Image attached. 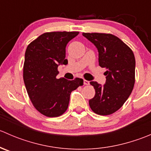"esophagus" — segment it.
Instances as JSON below:
<instances>
[{
	"mask_svg": "<svg viewBox=\"0 0 151 151\" xmlns=\"http://www.w3.org/2000/svg\"><path fill=\"white\" fill-rule=\"evenodd\" d=\"M83 82H84V85H89V81H88V80H83Z\"/></svg>",
	"mask_w": 151,
	"mask_h": 151,
	"instance_id": "1",
	"label": "esophagus"
}]
</instances>
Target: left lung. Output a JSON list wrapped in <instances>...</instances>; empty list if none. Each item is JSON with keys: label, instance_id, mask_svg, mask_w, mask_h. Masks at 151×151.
<instances>
[{"label": "left lung", "instance_id": "8db88e82", "mask_svg": "<svg viewBox=\"0 0 151 151\" xmlns=\"http://www.w3.org/2000/svg\"><path fill=\"white\" fill-rule=\"evenodd\" d=\"M99 52V65L105 68L106 83L91 82L96 94L89 100L91 109L100 115L118 111L129 97L135 83V58L128 45L110 33H83Z\"/></svg>", "mask_w": 151, "mask_h": 151}]
</instances>
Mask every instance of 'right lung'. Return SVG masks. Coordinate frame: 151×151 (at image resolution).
I'll return each mask as SVG.
<instances>
[{
	"instance_id": "1",
	"label": "right lung",
	"mask_w": 151,
	"mask_h": 151,
	"mask_svg": "<svg viewBox=\"0 0 151 151\" xmlns=\"http://www.w3.org/2000/svg\"><path fill=\"white\" fill-rule=\"evenodd\" d=\"M79 32H47L27 47L23 80L33 106L47 117H58L66 111L70 95L83 80L57 79L58 67L66 65V47Z\"/></svg>"
}]
</instances>
